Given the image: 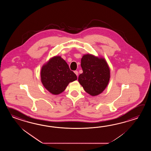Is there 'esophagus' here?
<instances>
[{
  "instance_id": "obj_1",
  "label": "esophagus",
  "mask_w": 151,
  "mask_h": 151,
  "mask_svg": "<svg viewBox=\"0 0 151 151\" xmlns=\"http://www.w3.org/2000/svg\"><path fill=\"white\" fill-rule=\"evenodd\" d=\"M74 73L77 75V76H78V72L77 71H74Z\"/></svg>"
}]
</instances>
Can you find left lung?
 Segmentation results:
<instances>
[{
    "mask_svg": "<svg viewBox=\"0 0 151 151\" xmlns=\"http://www.w3.org/2000/svg\"><path fill=\"white\" fill-rule=\"evenodd\" d=\"M83 73L78 81L84 90L96 96L105 90L110 79V69L105 59L91 54L84 55L81 59Z\"/></svg>",
    "mask_w": 151,
    "mask_h": 151,
    "instance_id": "left-lung-1",
    "label": "left lung"
}]
</instances>
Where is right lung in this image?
Segmentation results:
<instances>
[{
    "label": "right lung",
    "mask_w": 151,
    "mask_h": 151,
    "mask_svg": "<svg viewBox=\"0 0 151 151\" xmlns=\"http://www.w3.org/2000/svg\"><path fill=\"white\" fill-rule=\"evenodd\" d=\"M40 79L50 93L58 95L64 91L70 83L77 80V77L65 60L60 56L55 55L42 65Z\"/></svg>",
    "instance_id": "add662e5"
}]
</instances>
